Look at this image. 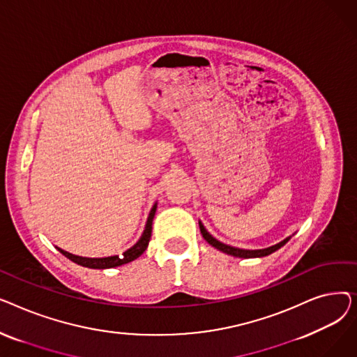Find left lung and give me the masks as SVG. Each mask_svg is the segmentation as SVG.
<instances>
[{
    "label": "left lung",
    "mask_w": 357,
    "mask_h": 357,
    "mask_svg": "<svg viewBox=\"0 0 357 357\" xmlns=\"http://www.w3.org/2000/svg\"><path fill=\"white\" fill-rule=\"evenodd\" d=\"M199 230H201L202 237H204L205 240H207L213 248H215V249H218V250H221V252H224V253H227V255H231V256H236V257H245V259H248V257H264V256H268V255H271V253L276 252L278 249L282 248L284 245H287L288 240H289V237H288V238L282 240L280 243H278V245L271 246V248H268V249L245 250V249H237V248H233V246H229V245H224V243L218 241V240L214 238L207 230H205V227L202 226L201 222H199Z\"/></svg>",
    "instance_id": "1"
}]
</instances>
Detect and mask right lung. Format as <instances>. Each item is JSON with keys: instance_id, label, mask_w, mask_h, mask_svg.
<instances>
[{"instance_id": "right-lung-1", "label": "right lung", "mask_w": 357, "mask_h": 357, "mask_svg": "<svg viewBox=\"0 0 357 357\" xmlns=\"http://www.w3.org/2000/svg\"><path fill=\"white\" fill-rule=\"evenodd\" d=\"M156 205L152 208V211H150L149 214V218H147V224H146V229H144V233L143 236L140 237V240L136 243V245L128 249L127 252H124L121 256H109V257H101V259H89V257H81V256H75V255H70L62 249L61 253L65 255L68 259H70L72 261H75V264H78L81 266H85V268H91V269H108V268H116V266H121L124 264H128V261L137 259L140 255H143V252L147 249L149 246V240H150V236H152V222H153V217H155V213H156Z\"/></svg>"}]
</instances>
